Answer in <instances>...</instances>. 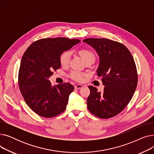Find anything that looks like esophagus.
Segmentation results:
<instances>
[{
  "instance_id": "1",
  "label": "esophagus",
  "mask_w": 154,
  "mask_h": 154,
  "mask_svg": "<svg viewBox=\"0 0 154 154\" xmlns=\"http://www.w3.org/2000/svg\"><path fill=\"white\" fill-rule=\"evenodd\" d=\"M82 87H83V86L81 84H77L75 86V88H76V89H79V88H81Z\"/></svg>"
}]
</instances>
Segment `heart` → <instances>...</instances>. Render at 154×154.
<instances>
[{"label":"heart","mask_w":154,"mask_h":154,"mask_svg":"<svg viewBox=\"0 0 154 154\" xmlns=\"http://www.w3.org/2000/svg\"><path fill=\"white\" fill-rule=\"evenodd\" d=\"M79 54H80V56H81V57L84 60V62H86L88 60H95V54L93 51L89 49L82 48V49H80L79 51ZM71 55H72V54L70 51H65L60 55V62L62 66H67L70 60ZM84 76H85V74L84 73L77 72V71L73 72L71 74L72 78L79 82L83 81Z\"/></svg>","instance_id":"b5f03b06"}]
</instances>
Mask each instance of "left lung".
I'll use <instances>...</instances> for the list:
<instances>
[{
    "instance_id": "1",
    "label": "left lung",
    "mask_w": 154,
    "mask_h": 154,
    "mask_svg": "<svg viewBox=\"0 0 154 154\" xmlns=\"http://www.w3.org/2000/svg\"><path fill=\"white\" fill-rule=\"evenodd\" d=\"M99 57L97 74L102 77L103 92L88 86L87 108L92 114L109 119L122 112L132 99L138 81L133 57L122 44L107 38H86Z\"/></svg>"
}]
</instances>
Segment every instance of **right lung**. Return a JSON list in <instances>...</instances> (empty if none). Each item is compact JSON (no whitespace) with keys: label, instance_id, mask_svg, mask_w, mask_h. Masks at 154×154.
<instances>
[{"label":"right lung","instance_id":"right-lung-1","mask_svg":"<svg viewBox=\"0 0 154 154\" xmlns=\"http://www.w3.org/2000/svg\"><path fill=\"white\" fill-rule=\"evenodd\" d=\"M80 42L65 37L43 38L24 52L19 70V88L27 106L37 115L51 118L66 110L74 87L69 83L52 86L48 78L60 67V55Z\"/></svg>","mask_w":154,"mask_h":154}]
</instances>
